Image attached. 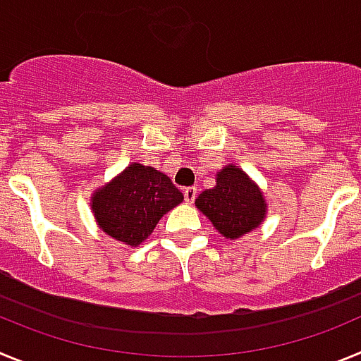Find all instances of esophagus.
Here are the masks:
<instances>
[{"label":"esophagus","instance_id":"obj_1","mask_svg":"<svg viewBox=\"0 0 361 361\" xmlns=\"http://www.w3.org/2000/svg\"><path fill=\"white\" fill-rule=\"evenodd\" d=\"M195 197H197V188L195 186H190V188H186V190H184V200H186L188 204L193 202V200H195Z\"/></svg>","mask_w":361,"mask_h":361}]
</instances>
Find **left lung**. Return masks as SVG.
<instances>
[{"label": "left lung", "instance_id": "left-lung-1", "mask_svg": "<svg viewBox=\"0 0 361 361\" xmlns=\"http://www.w3.org/2000/svg\"><path fill=\"white\" fill-rule=\"evenodd\" d=\"M195 206L208 216L222 237L235 240L253 231L266 219L262 191L238 166H226L216 173V186L202 191Z\"/></svg>", "mask_w": 361, "mask_h": 361}]
</instances>
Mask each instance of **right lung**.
I'll use <instances>...</instances> for the list:
<instances>
[{
  "label": "right lung",
  "instance_id": "add662e5",
  "mask_svg": "<svg viewBox=\"0 0 361 361\" xmlns=\"http://www.w3.org/2000/svg\"><path fill=\"white\" fill-rule=\"evenodd\" d=\"M183 200L184 195L168 175L132 162L123 173L94 191L92 212L106 235L135 247L152 235L162 215Z\"/></svg>",
  "mask_w": 361,
  "mask_h": 361
}]
</instances>
